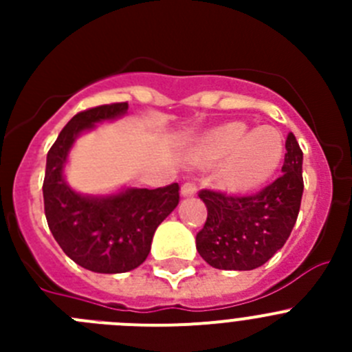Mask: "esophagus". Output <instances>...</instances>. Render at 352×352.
Wrapping results in <instances>:
<instances>
[{
    "instance_id": "34e87169",
    "label": "esophagus",
    "mask_w": 352,
    "mask_h": 352,
    "mask_svg": "<svg viewBox=\"0 0 352 352\" xmlns=\"http://www.w3.org/2000/svg\"><path fill=\"white\" fill-rule=\"evenodd\" d=\"M195 192H197V186H195L194 183H185V185L182 186L183 197H190V195H195Z\"/></svg>"
}]
</instances>
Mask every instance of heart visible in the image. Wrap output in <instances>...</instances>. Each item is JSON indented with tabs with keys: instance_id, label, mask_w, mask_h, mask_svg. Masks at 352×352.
<instances>
[{
	"instance_id": "obj_1",
	"label": "heart",
	"mask_w": 352,
	"mask_h": 352,
	"mask_svg": "<svg viewBox=\"0 0 352 352\" xmlns=\"http://www.w3.org/2000/svg\"><path fill=\"white\" fill-rule=\"evenodd\" d=\"M284 160V139L272 126L250 130L245 121H229L211 130L188 155L195 167H219V183L229 192L264 185Z\"/></svg>"
}]
</instances>
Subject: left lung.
I'll use <instances>...</instances> for the list:
<instances>
[{"label":"left lung","instance_id":"1","mask_svg":"<svg viewBox=\"0 0 352 352\" xmlns=\"http://www.w3.org/2000/svg\"><path fill=\"white\" fill-rule=\"evenodd\" d=\"M282 176L247 197L201 190L208 208L195 236L199 256L217 270L248 272L268 263L284 247L296 223L303 195V151L294 133L285 139Z\"/></svg>","mask_w":352,"mask_h":352}]
</instances>
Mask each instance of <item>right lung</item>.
<instances>
[{
    "label": "right lung",
    "instance_id": "1",
    "mask_svg": "<svg viewBox=\"0 0 352 352\" xmlns=\"http://www.w3.org/2000/svg\"><path fill=\"white\" fill-rule=\"evenodd\" d=\"M129 104L98 105L76 114L47 153L43 208L49 229L74 263L95 273L132 272L146 261L157 227L179 203L178 183L148 190L123 188L111 195H82L65 179V166L80 133L125 116Z\"/></svg>",
    "mask_w": 352,
    "mask_h": 352
}]
</instances>
